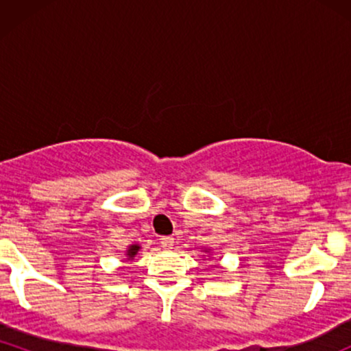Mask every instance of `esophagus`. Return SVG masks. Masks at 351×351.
<instances>
[{"mask_svg":"<svg viewBox=\"0 0 351 351\" xmlns=\"http://www.w3.org/2000/svg\"><path fill=\"white\" fill-rule=\"evenodd\" d=\"M160 243H162V245L165 249H171L173 245H175V237L171 236H163L162 239H160Z\"/></svg>","mask_w":351,"mask_h":351,"instance_id":"34e87169","label":"esophagus"}]
</instances>
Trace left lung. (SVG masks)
Here are the masks:
<instances>
[{"instance_id":"1","label":"left lung","mask_w":351,"mask_h":351,"mask_svg":"<svg viewBox=\"0 0 351 351\" xmlns=\"http://www.w3.org/2000/svg\"><path fill=\"white\" fill-rule=\"evenodd\" d=\"M204 252H206V254H208V257H209V256H211V249H204Z\"/></svg>"}]
</instances>
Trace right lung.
Wrapping results in <instances>:
<instances>
[{
  "label": "right lung",
  "instance_id": "add662e5",
  "mask_svg": "<svg viewBox=\"0 0 351 351\" xmlns=\"http://www.w3.org/2000/svg\"><path fill=\"white\" fill-rule=\"evenodd\" d=\"M140 249H142V245L140 244H130L127 245V251H125V257H127L128 261H134L136 256H138Z\"/></svg>",
  "mask_w": 351,
  "mask_h": 351
}]
</instances>
